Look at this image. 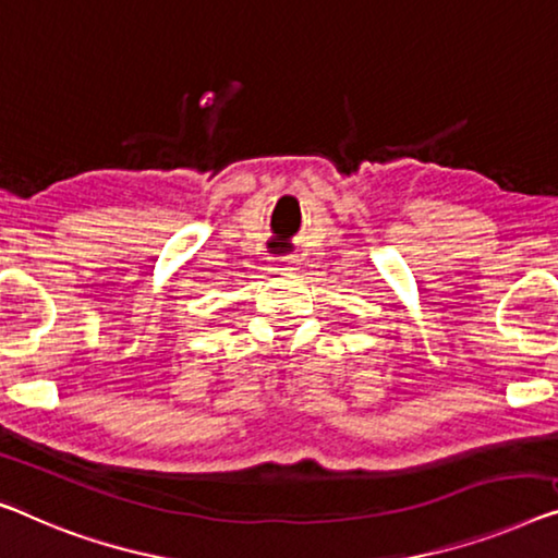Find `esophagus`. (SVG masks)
<instances>
[{
  "label": "esophagus",
  "instance_id": "34e87169",
  "mask_svg": "<svg viewBox=\"0 0 558 558\" xmlns=\"http://www.w3.org/2000/svg\"><path fill=\"white\" fill-rule=\"evenodd\" d=\"M278 260L282 263V268H280V270H295V265H298L295 255H280Z\"/></svg>",
  "mask_w": 558,
  "mask_h": 558
}]
</instances>
